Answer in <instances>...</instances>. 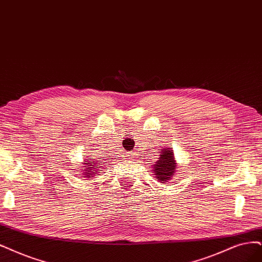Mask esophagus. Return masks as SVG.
<instances>
[{
    "label": "esophagus",
    "mask_w": 262,
    "mask_h": 262,
    "mask_svg": "<svg viewBox=\"0 0 262 262\" xmlns=\"http://www.w3.org/2000/svg\"><path fill=\"white\" fill-rule=\"evenodd\" d=\"M134 158H136V157H135V154H134V153H132L130 156H129V159H134Z\"/></svg>",
    "instance_id": "1"
}]
</instances>
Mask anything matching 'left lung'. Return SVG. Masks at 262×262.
I'll use <instances>...</instances> for the list:
<instances>
[{
  "label": "left lung",
  "instance_id": "left-lung-1",
  "mask_svg": "<svg viewBox=\"0 0 262 262\" xmlns=\"http://www.w3.org/2000/svg\"><path fill=\"white\" fill-rule=\"evenodd\" d=\"M170 149H163L159 161L154 165V175L161 183L167 182L176 169V161Z\"/></svg>",
  "mask_w": 262,
  "mask_h": 262
}]
</instances>
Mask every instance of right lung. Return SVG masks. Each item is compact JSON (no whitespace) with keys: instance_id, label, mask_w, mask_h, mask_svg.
I'll list each match as a JSON object with an SVG mask.
<instances>
[{"instance_id":"right-lung-1","label":"right lung","mask_w":262,"mask_h":262,"mask_svg":"<svg viewBox=\"0 0 262 262\" xmlns=\"http://www.w3.org/2000/svg\"><path fill=\"white\" fill-rule=\"evenodd\" d=\"M87 159H90V160H86L85 162H87V163H84V164H86L87 166H84L85 167V169H84L85 172H83L84 173L83 176L86 177V178H90L91 176H94L96 172H100L98 170H99V167H100L99 163H101V161H98V159H92V158H87Z\"/></svg>"}]
</instances>
